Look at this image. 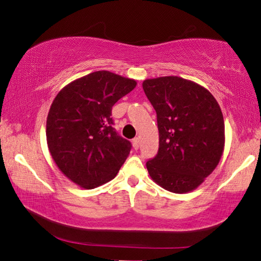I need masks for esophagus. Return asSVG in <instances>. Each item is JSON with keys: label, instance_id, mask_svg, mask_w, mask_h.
Instances as JSON below:
<instances>
[{"label": "esophagus", "instance_id": "esophagus-1", "mask_svg": "<svg viewBox=\"0 0 261 261\" xmlns=\"http://www.w3.org/2000/svg\"><path fill=\"white\" fill-rule=\"evenodd\" d=\"M132 143H133V148L135 150H138L140 148V139L139 138H135L133 141H132Z\"/></svg>", "mask_w": 261, "mask_h": 261}]
</instances>
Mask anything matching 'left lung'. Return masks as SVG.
Instances as JSON below:
<instances>
[{
	"label": "left lung",
	"instance_id": "obj_1",
	"mask_svg": "<svg viewBox=\"0 0 261 261\" xmlns=\"http://www.w3.org/2000/svg\"><path fill=\"white\" fill-rule=\"evenodd\" d=\"M157 113L159 150L147 162L149 175L175 194L195 190L216 170L225 150V121L205 87L180 76L143 81Z\"/></svg>",
	"mask_w": 261,
	"mask_h": 261
}]
</instances>
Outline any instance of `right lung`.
Wrapping results in <instances>:
<instances>
[{
    "label": "right lung",
    "mask_w": 261,
    "mask_h": 261,
    "mask_svg": "<svg viewBox=\"0 0 261 261\" xmlns=\"http://www.w3.org/2000/svg\"><path fill=\"white\" fill-rule=\"evenodd\" d=\"M138 82L110 71H96L70 82L53 100L47 117V144L68 180L94 189L114 179L130 152V142L112 127V107Z\"/></svg>",
    "instance_id": "add662e5"
}]
</instances>
